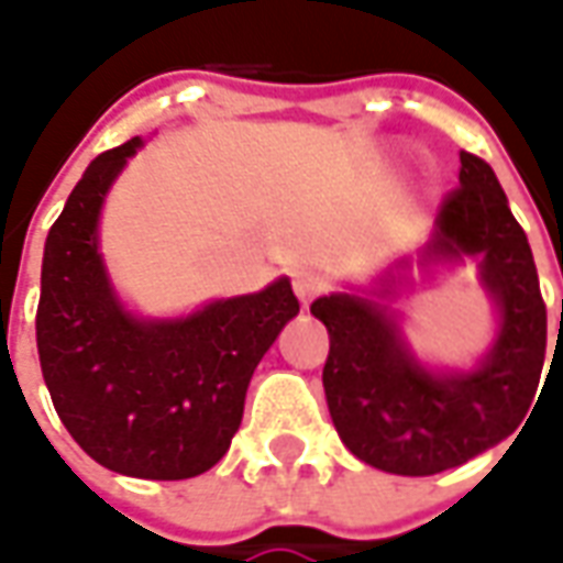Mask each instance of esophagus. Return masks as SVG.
<instances>
[{
	"label": "esophagus",
	"mask_w": 563,
	"mask_h": 563,
	"mask_svg": "<svg viewBox=\"0 0 563 563\" xmlns=\"http://www.w3.org/2000/svg\"><path fill=\"white\" fill-rule=\"evenodd\" d=\"M292 289L301 305H310V301L322 292V277L320 274H313V271H295Z\"/></svg>",
	"instance_id": "1"
}]
</instances>
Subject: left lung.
<instances>
[{"label": "left lung", "instance_id": "1", "mask_svg": "<svg viewBox=\"0 0 563 563\" xmlns=\"http://www.w3.org/2000/svg\"><path fill=\"white\" fill-rule=\"evenodd\" d=\"M463 258L478 262L482 289L497 308L494 344L466 372L430 368L415 356L387 305L396 292L390 271L368 292H329L310 305L329 329L322 387L332 423L350 454L375 470H454L512 435L533 402L545 360L540 277L490 164L470 152H460V188L442 200L420 265Z\"/></svg>", "mask_w": 563, "mask_h": 563}]
</instances>
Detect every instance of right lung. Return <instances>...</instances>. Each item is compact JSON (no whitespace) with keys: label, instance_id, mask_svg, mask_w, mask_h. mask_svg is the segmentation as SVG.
I'll return each mask as SVG.
<instances>
[{"label":"right lung","instance_id":"add662e5","mask_svg":"<svg viewBox=\"0 0 563 563\" xmlns=\"http://www.w3.org/2000/svg\"><path fill=\"white\" fill-rule=\"evenodd\" d=\"M133 136L90 161L51 225L35 313L51 402L81 451L112 473L179 482L225 457L255 365L298 313L289 277L186 317L124 308L100 253V210Z\"/></svg>","mask_w":563,"mask_h":563}]
</instances>
